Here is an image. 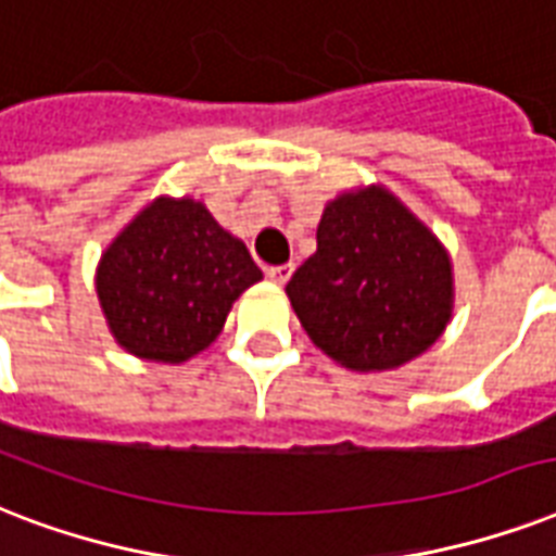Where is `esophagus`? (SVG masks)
<instances>
[{
    "instance_id": "34e87169",
    "label": "esophagus",
    "mask_w": 556,
    "mask_h": 556,
    "mask_svg": "<svg viewBox=\"0 0 556 556\" xmlns=\"http://www.w3.org/2000/svg\"><path fill=\"white\" fill-rule=\"evenodd\" d=\"M292 269H295V266H292V264L269 266V269H266V278H269V281H275V283H287V281H290Z\"/></svg>"
}]
</instances>
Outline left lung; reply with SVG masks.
I'll list each match as a JSON object with an SVG mask.
<instances>
[{
    "mask_svg": "<svg viewBox=\"0 0 556 556\" xmlns=\"http://www.w3.org/2000/svg\"><path fill=\"white\" fill-rule=\"evenodd\" d=\"M287 295L313 345L351 371L415 359L453 316V264L441 240L382 185L325 205L316 252Z\"/></svg>",
    "mask_w": 556,
    "mask_h": 556,
    "instance_id": "left-lung-1",
    "label": "left lung"
}]
</instances>
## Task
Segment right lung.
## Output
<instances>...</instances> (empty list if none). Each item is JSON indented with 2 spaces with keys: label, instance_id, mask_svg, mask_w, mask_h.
Masks as SVG:
<instances>
[{
  "label": "right lung",
  "instance_id": "1",
  "mask_svg": "<svg viewBox=\"0 0 556 556\" xmlns=\"http://www.w3.org/2000/svg\"><path fill=\"white\" fill-rule=\"evenodd\" d=\"M261 278L247 243L202 202L159 197L106 247L94 290L124 351L179 365L219 337L231 304Z\"/></svg>",
  "mask_w": 556,
  "mask_h": 556
}]
</instances>
